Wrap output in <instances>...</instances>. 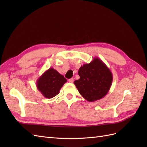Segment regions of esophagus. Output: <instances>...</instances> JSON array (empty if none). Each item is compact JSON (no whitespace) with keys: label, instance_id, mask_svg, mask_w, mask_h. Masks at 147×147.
Segmentation results:
<instances>
[{"label":"esophagus","instance_id":"esophagus-1","mask_svg":"<svg viewBox=\"0 0 147 147\" xmlns=\"http://www.w3.org/2000/svg\"><path fill=\"white\" fill-rule=\"evenodd\" d=\"M69 83H72L74 82V78H71L69 79Z\"/></svg>","mask_w":147,"mask_h":147}]
</instances>
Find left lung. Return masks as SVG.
Returning <instances> with one entry per match:
<instances>
[{
    "instance_id": "1",
    "label": "left lung",
    "mask_w": 147,
    "mask_h": 147,
    "mask_svg": "<svg viewBox=\"0 0 147 147\" xmlns=\"http://www.w3.org/2000/svg\"><path fill=\"white\" fill-rule=\"evenodd\" d=\"M78 74L80 79L74 84L80 94L89 102L103 98L112 86V72L98 57H94L90 64L82 65Z\"/></svg>"
}]
</instances>
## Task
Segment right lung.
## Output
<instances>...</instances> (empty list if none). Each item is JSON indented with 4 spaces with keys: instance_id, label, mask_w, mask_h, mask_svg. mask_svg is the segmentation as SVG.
<instances>
[{
    "instance_id": "right-lung-1",
    "label": "right lung",
    "mask_w": 147,
    "mask_h": 147,
    "mask_svg": "<svg viewBox=\"0 0 147 147\" xmlns=\"http://www.w3.org/2000/svg\"><path fill=\"white\" fill-rule=\"evenodd\" d=\"M67 80L53 68L46 70L37 80V87L42 94L48 99L53 98L59 93Z\"/></svg>"
}]
</instances>
